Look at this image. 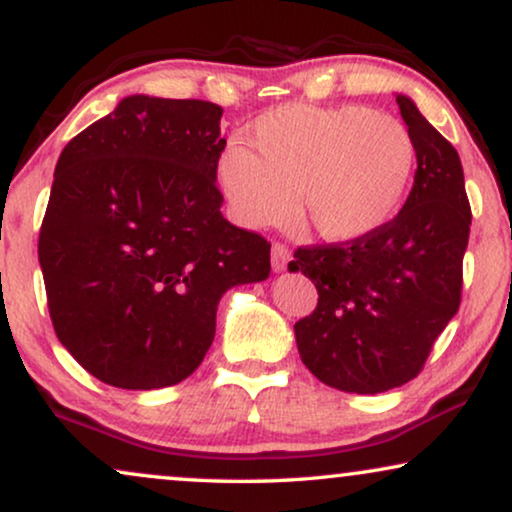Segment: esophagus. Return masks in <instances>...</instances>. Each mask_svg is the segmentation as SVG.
I'll use <instances>...</instances> for the list:
<instances>
[{
  "mask_svg": "<svg viewBox=\"0 0 512 512\" xmlns=\"http://www.w3.org/2000/svg\"><path fill=\"white\" fill-rule=\"evenodd\" d=\"M291 261V251L286 244L282 242H275L272 244V251H270V263H272V270L275 272H282L286 270V265Z\"/></svg>",
  "mask_w": 512,
  "mask_h": 512,
  "instance_id": "esophagus-1",
  "label": "esophagus"
}]
</instances>
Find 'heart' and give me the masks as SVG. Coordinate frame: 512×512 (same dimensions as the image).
Instances as JSON below:
<instances>
[{"label":"heart","mask_w":512,"mask_h":512,"mask_svg":"<svg viewBox=\"0 0 512 512\" xmlns=\"http://www.w3.org/2000/svg\"><path fill=\"white\" fill-rule=\"evenodd\" d=\"M415 167V139L396 118L361 104H284L256 118L249 149L223 151L216 174L244 226L289 221L300 191L314 233L352 242L401 212Z\"/></svg>","instance_id":"obj_1"}]
</instances>
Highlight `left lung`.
<instances>
[{"label": "left lung", "instance_id": "left-lung-1", "mask_svg": "<svg viewBox=\"0 0 512 512\" xmlns=\"http://www.w3.org/2000/svg\"><path fill=\"white\" fill-rule=\"evenodd\" d=\"M417 146L415 184L401 212L373 235L307 244L289 270L317 286L296 321L300 359L328 387L382 394L415 380L457 314L471 233L459 153L412 100L396 97Z\"/></svg>", "mask_w": 512, "mask_h": 512}]
</instances>
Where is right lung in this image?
<instances>
[{"instance_id":"obj_1","label":"right lung","mask_w":512,"mask_h":512,"mask_svg":"<svg viewBox=\"0 0 512 512\" xmlns=\"http://www.w3.org/2000/svg\"><path fill=\"white\" fill-rule=\"evenodd\" d=\"M223 109L132 95L60 153L39 230L48 312L104 384L186 380L235 284L270 275V242L223 219Z\"/></svg>"}]
</instances>
